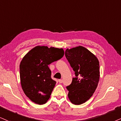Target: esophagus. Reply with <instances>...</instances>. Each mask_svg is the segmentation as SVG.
<instances>
[{
    "instance_id": "esophagus-1",
    "label": "esophagus",
    "mask_w": 121,
    "mask_h": 121,
    "mask_svg": "<svg viewBox=\"0 0 121 121\" xmlns=\"http://www.w3.org/2000/svg\"><path fill=\"white\" fill-rule=\"evenodd\" d=\"M58 81H59V83H62V82H63V80H62V79H60V80H58Z\"/></svg>"
}]
</instances>
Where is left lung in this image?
<instances>
[{
	"label": "left lung",
	"instance_id": "1",
	"mask_svg": "<svg viewBox=\"0 0 121 121\" xmlns=\"http://www.w3.org/2000/svg\"><path fill=\"white\" fill-rule=\"evenodd\" d=\"M65 56L76 76L66 87L68 98L73 104L80 105L90 99L96 90L100 78L99 60L81 46L66 49Z\"/></svg>",
	"mask_w": 121,
	"mask_h": 121
}]
</instances>
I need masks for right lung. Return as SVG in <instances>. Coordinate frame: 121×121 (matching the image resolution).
I'll list each match as a JSON object with an SVG mask.
<instances>
[{"label":"right lung","instance_id":"1","mask_svg":"<svg viewBox=\"0 0 121 121\" xmlns=\"http://www.w3.org/2000/svg\"><path fill=\"white\" fill-rule=\"evenodd\" d=\"M63 56V49L37 46L23 58L19 65L21 83L31 101L41 105L48 100L56 83L48 65Z\"/></svg>","mask_w":121,"mask_h":121}]
</instances>
